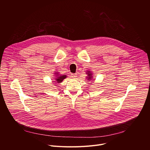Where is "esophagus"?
Wrapping results in <instances>:
<instances>
[{"mask_svg":"<svg viewBox=\"0 0 150 150\" xmlns=\"http://www.w3.org/2000/svg\"><path fill=\"white\" fill-rule=\"evenodd\" d=\"M72 78L77 77V74H72Z\"/></svg>","mask_w":150,"mask_h":150,"instance_id":"34e87169","label":"esophagus"}]
</instances>
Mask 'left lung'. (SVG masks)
Masks as SVG:
<instances>
[{"label": "left lung", "mask_w": 150, "mask_h": 150, "mask_svg": "<svg viewBox=\"0 0 150 150\" xmlns=\"http://www.w3.org/2000/svg\"><path fill=\"white\" fill-rule=\"evenodd\" d=\"M88 73H89V72H88ZM88 76H89V77H88V79H91V77H92V76H91V75H92V74H88Z\"/></svg>", "instance_id": "8db88e82"}]
</instances>
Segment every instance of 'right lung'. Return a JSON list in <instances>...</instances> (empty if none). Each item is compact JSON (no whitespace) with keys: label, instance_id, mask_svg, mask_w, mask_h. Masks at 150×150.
I'll use <instances>...</instances> for the list:
<instances>
[{"label":"right lung","instance_id":"right-lung-1","mask_svg":"<svg viewBox=\"0 0 150 150\" xmlns=\"http://www.w3.org/2000/svg\"><path fill=\"white\" fill-rule=\"evenodd\" d=\"M56 78L55 79V81H54V82L56 83H60L62 82V81L65 79V78H67V76L63 75H58V74H56Z\"/></svg>","mask_w":150,"mask_h":150}]
</instances>
